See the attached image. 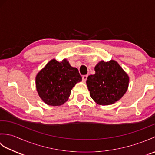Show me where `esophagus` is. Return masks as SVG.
Returning a JSON list of instances; mask_svg holds the SVG:
<instances>
[{"mask_svg": "<svg viewBox=\"0 0 155 155\" xmlns=\"http://www.w3.org/2000/svg\"><path fill=\"white\" fill-rule=\"evenodd\" d=\"M87 77H88V75H84L83 77V81L86 82V81L87 79Z\"/></svg>", "mask_w": 155, "mask_h": 155, "instance_id": "1", "label": "esophagus"}]
</instances>
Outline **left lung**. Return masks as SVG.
I'll return each instance as SVG.
<instances>
[{"instance_id": "8db88e82", "label": "left lung", "mask_w": 155, "mask_h": 155, "mask_svg": "<svg viewBox=\"0 0 155 155\" xmlns=\"http://www.w3.org/2000/svg\"><path fill=\"white\" fill-rule=\"evenodd\" d=\"M89 75L87 85L90 96L97 104L109 105L119 101L126 93L129 77L117 61H100Z\"/></svg>"}]
</instances>
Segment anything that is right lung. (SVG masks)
Here are the masks:
<instances>
[{"instance_id":"1","label":"right lung","mask_w":155,"mask_h":155,"mask_svg":"<svg viewBox=\"0 0 155 155\" xmlns=\"http://www.w3.org/2000/svg\"><path fill=\"white\" fill-rule=\"evenodd\" d=\"M36 88L39 97L48 105L61 106L67 102L71 90L82 81L78 70L67 59H52L36 76Z\"/></svg>"}]
</instances>
